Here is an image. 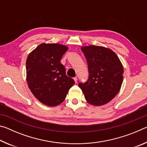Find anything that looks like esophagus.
<instances>
[{
    "instance_id": "34e87169",
    "label": "esophagus",
    "mask_w": 147,
    "mask_h": 147,
    "mask_svg": "<svg viewBox=\"0 0 147 147\" xmlns=\"http://www.w3.org/2000/svg\"><path fill=\"white\" fill-rule=\"evenodd\" d=\"M73 79H74V82H75V83H76L77 81H78V78H77V77H74V78Z\"/></svg>"
}]
</instances>
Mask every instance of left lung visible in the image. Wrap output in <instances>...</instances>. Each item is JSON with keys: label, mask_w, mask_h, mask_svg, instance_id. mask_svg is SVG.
Masks as SVG:
<instances>
[{"label": "left lung", "mask_w": 147, "mask_h": 147, "mask_svg": "<svg viewBox=\"0 0 147 147\" xmlns=\"http://www.w3.org/2000/svg\"><path fill=\"white\" fill-rule=\"evenodd\" d=\"M88 66L89 78L79 83L88 103L94 106L107 104L119 93L123 81L124 69L120 59L111 49L104 47H82Z\"/></svg>", "instance_id": "1"}]
</instances>
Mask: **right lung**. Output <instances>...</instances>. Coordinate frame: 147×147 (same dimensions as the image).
I'll return each mask as SVG.
<instances>
[{"label": "right lung", "instance_id": "obj_1", "mask_svg": "<svg viewBox=\"0 0 147 147\" xmlns=\"http://www.w3.org/2000/svg\"><path fill=\"white\" fill-rule=\"evenodd\" d=\"M68 47L57 43H42L26 59V80L35 97L44 104L56 106L63 102L74 84L66 75L61 59Z\"/></svg>", "mask_w": 147, "mask_h": 147}]
</instances>
